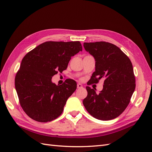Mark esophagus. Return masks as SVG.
Instances as JSON below:
<instances>
[{"instance_id": "34e87169", "label": "esophagus", "mask_w": 152, "mask_h": 152, "mask_svg": "<svg viewBox=\"0 0 152 152\" xmlns=\"http://www.w3.org/2000/svg\"><path fill=\"white\" fill-rule=\"evenodd\" d=\"M82 87H83V86H82V84H77V88L78 89H81V88H82Z\"/></svg>"}]
</instances>
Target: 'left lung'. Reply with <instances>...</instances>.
<instances>
[{
	"label": "left lung",
	"instance_id": "obj_1",
	"mask_svg": "<svg viewBox=\"0 0 152 152\" xmlns=\"http://www.w3.org/2000/svg\"><path fill=\"white\" fill-rule=\"evenodd\" d=\"M86 51L96 61L87 85L97 84L104 79L103 90L99 94L87 86V97L83 104L88 113L102 121L115 118L126 110L136 87L135 75L130 59L122 50L107 42H84Z\"/></svg>",
	"mask_w": 152,
	"mask_h": 152
}]
</instances>
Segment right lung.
<instances>
[{
	"label": "right lung",
	"mask_w": 152,
	"mask_h": 152,
	"mask_svg": "<svg viewBox=\"0 0 152 152\" xmlns=\"http://www.w3.org/2000/svg\"><path fill=\"white\" fill-rule=\"evenodd\" d=\"M82 50L79 41H48L23 58L15 77V88L21 107L29 117L48 122L62 113L77 83L66 79L57 86L51 82L52 77L66 70L71 57Z\"/></svg>",
	"instance_id": "add662e5"
}]
</instances>
